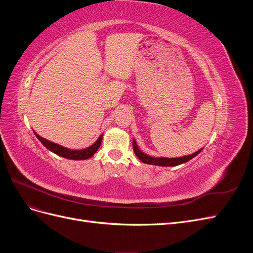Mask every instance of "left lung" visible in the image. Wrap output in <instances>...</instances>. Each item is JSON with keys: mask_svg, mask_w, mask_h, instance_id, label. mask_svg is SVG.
Here are the masks:
<instances>
[{"mask_svg": "<svg viewBox=\"0 0 253 253\" xmlns=\"http://www.w3.org/2000/svg\"><path fill=\"white\" fill-rule=\"evenodd\" d=\"M133 150L135 152L136 156L138 157L142 163L144 164H148V165H155V166H163V167H174V166H178L181 165L183 163H187L189 162L190 159H192L193 157H195L198 153H201V151L203 149H201L200 151H197L193 154L188 155V156H183V157H177V158H155V157H151L147 154H144L142 153L138 147H137V144L135 142V140H133Z\"/></svg>", "mask_w": 253, "mask_h": 253, "instance_id": "1", "label": "left lung"}]
</instances>
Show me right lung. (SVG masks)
<instances>
[{"mask_svg":"<svg viewBox=\"0 0 253 253\" xmlns=\"http://www.w3.org/2000/svg\"><path fill=\"white\" fill-rule=\"evenodd\" d=\"M35 135L37 136V138L42 142L44 147L48 149L49 151L53 152L55 154H57L59 156H62V157L67 158V159H73V160H84V159H87V158L91 157L97 152L99 147H100L101 140H102V135H101L98 138V140L93 145H90L89 148H86L84 150H80V151H73V150H70V149H66L64 147H61V145H59L57 143H53V142H50L46 139H44V138H42V137L38 135L37 133H35Z\"/></svg>","mask_w":253,"mask_h":253,"instance_id":"right-lung-1","label":"right lung"}]
</instances>
